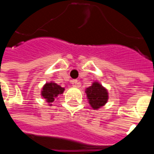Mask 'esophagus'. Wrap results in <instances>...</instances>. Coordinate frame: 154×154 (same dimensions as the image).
<instances>
[{
    "instance_id": "34e87169",
    "label": "esophagus",
    "mask_w": 154,
    "mask_h": 154,
    "mask_svg": "<svg viewBox=\"0 0 154 154\" xmlns=\"http://www.w3.org/2000/svg\"><path fill=\"white\" fill-rule=\"evenodd\" d=\"M71 84H72V85L75 86V87H78V86L80 85V82H78L77 80H72Z\"/></svg>"
}]
</instances>
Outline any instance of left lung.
Returning a JSON list of instances; mask_svg holds the SVG:
<instances>
[{
	"mask_svg": "<svg viewBox=\"0 0 154 154\" xmlns=\"http://www.w3.org/2000/svg\"><path fill=\"white\" fill-rule=\"evenodd\" d=\"M85 92L90 106L94 109H98L107 103L109 99L108 90L99 82H94L91 86L85 89Z\"/></svg>",
	"mask_w": 154,
	"mask_h": 154,
	"instance_id": "8db88e82",
	"label": "left lung"
}]
</instances>
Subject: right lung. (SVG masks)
<instances>
[{
  "label": "right lung",
  "mask_w": 154,
  "mask_h": 154,
  "mask_svg": "<svg viewBox=\"0 0 154 154\" xmlns=\"http://www.w3.org/2000/svg\"><path fill=\"white\" fill-rule=\"evenodd\" d=\"M64 90H65L64 87H61L60 85H59L56 83L51 81L50 83H46L43 86L42 91H41V95H42V97H44L45 99V101L48 103V105L51 106V103H53L54 100L59 95L63 94Z\"/></svg>",
  "instance_id": "add662e5"
}]
</instances>
